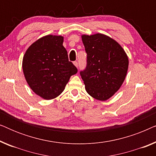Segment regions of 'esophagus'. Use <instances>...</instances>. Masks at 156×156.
Here are the masks:
<instances>
[{"label":"esophagus","mask_w":156,"mask_h":156,"mask_svg":"<svg viewBox=\"0 0 156 156\" xmlns=\"http://www.w3.org/2000/svg\"><path fill=\"white\" fill-rule=\"evenodd\" d=\"M73 63H74V65H75L76 67H78V62H76V61H74Z\"/></svg>","instance_id":"obj_1"}]
</instances>
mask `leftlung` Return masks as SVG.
<instances>
[{
    "label": "left lung",
    "mask_w": 156,
    "mask_h": 156,
    "mask_svg": "<svg viewBox=\"0 0 156 156\" xmlns=\"http://www.w3.org/2000/svg\"><path fill=\"white\" fill-rule=\"evenodd\" d=\"M87 66L80 71L85 89L91 97L105 101L119 90L126 75L129 59L114 40L102 35H82Z\"/></svg>",
    "instance_id": "8db88e82"
}]
</instances>
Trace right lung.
<instances>
[{
  "label": "right lung",
  "instance_id": "add662e5",
  "mask_svg": "<svg viewBox=\"0 0 156 156\" xmlns=\"http://www.w3.org/2000/svg\"><path fill=\"white\" fill-rule=\"evenodd\" d=\"M63 37L44 36L31 44L23 57V69L27 84L44 99L58 97L77 68L69 61Z\"/></svg>",
  "mask_w": 156,
  "mask_h": 156
}]
</instances>
